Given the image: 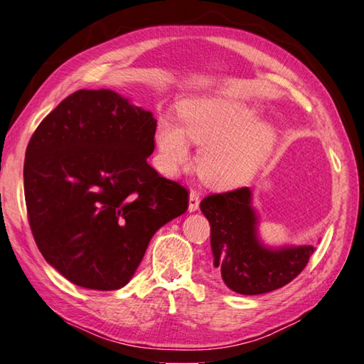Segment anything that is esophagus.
Listing matches in <instances>:
<instances>
[{
  "mask_svg": "<svg viewBox=\"0 0 364 364\" xmlns=\"http://www.w3.org/2000/svg\"><path fill=\"white\" fill-rule=\"evenodd\" d=\"M198 206H200V194H198L197 191L192 189V191L189 192V211H191V213L197 211Z\"/></svg>",
  "mask_w": 364,
  "mask_h": 364,
  "instance_id": "34e87169",
  "label": "esophagus"
}]
</instances>
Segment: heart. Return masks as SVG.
<instances>
[{"label":"heart","instance_id":"1","mask_svg":"<svg viewBox=\"0 0 364 364\" xmlns=\"http://www.w3.org/2000/svg\"><path fill=\"white\" fill-rule=\"evenodd\" d=\"M181 119L161 115L154 129L159 167L176 173L191 159L192 141L203 144L197 167L203 180L219 189L249 183L269 158L275 142L272 125L258 122L252 106L222 97L188 100Z\"/></svg>","mask_w":364,"mask_h":364}]
</instances>
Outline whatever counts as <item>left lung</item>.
I'll return each instance as SVG.
<instances>
[{"instance_id":"8db88e82","label":"left lung","mask_w":364,"mask_h":364,"mask_svg":"<svg viewBox=\"0 0 364 364\" xmlns=\"http://www.w3.org/2000/svg\"><path fill=\"white\" fill-rule=\"evenodd\" d=\"M200 210L211 225L214 267L237 294L257 296L282 288L305 269L316 250L313 245L283 249L262 245L249 188L208 196Z\"/></svg>"}]
</instances>
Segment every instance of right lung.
<instances>
[{"mask_svg":"<svg viewBox=\"0 0 364 364\" xmlns=\"http://www.w3.org/2000/svg\"><path fill=\"white\" fill-rule=\"evenodd\" d=\"M156 119L109 89L76 90L41 122L23 180L28 220L48 264L87 289L134 275L150 239L186 213L188 189L146 158Z\"/></svg>","mask_w":364,"mask_h":364,"instance_id":"add662e5","label":"right lung"}]
</instances>
